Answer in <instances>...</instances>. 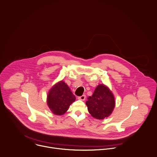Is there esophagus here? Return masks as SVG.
Returning <instances> with one entry per match:
<instances>
[{
    "label": "esophagus",
    "instance_id": "esophagus-1",
    "mask_svg": "<svg viewBox=\"0 0 157 157\" xmlns=\"http://www.w3.org/2000/svg\"><path fill=\"white\" fill-rule=\"evenodd\" d=\"M86 96L85 95H82V96L78 97V99H79V100H82V101H84V100H85V99H86Z\"/></svg>",
    "mask_w": 157,
    "mask_h": 157
}]
</instances>
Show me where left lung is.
<instances>
[{
  "label": "left lung",
  "mask_w": 157,
  "mask_h": 157,
  "mask_svg": "<svg viewBox=\"0 0 157 157\" xmlns=\"http://www.w3.org/2000/svg\"><path fill=\"white\" fill-rule=\"evenodd\" d=\"M89 113L98 120L109 117L115 107V100L110 89L105 84L97 86L92 96L86 102Z\"/></svg>",
  "instance_id": "8db88e82"
}]
</instances>
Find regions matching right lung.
<instances>
[{
  "label": "right lung",
  "mask_w": 157,
  "mask_h": 157,
  "mask_svg": "<svg viewBox=\"0 0 157 157\" xmlns=\"http://www.w3.org/2000/svg\"><path fill=\"white\" fill-rule=\"evenodd\" d=\"M76 100L70 88L63 81H60L49 90L47 103L51 112L56 115H62L68 110L71 104Z\"/></svg>",
  "instance_id": "right-lung-1"
}]
</instances>
